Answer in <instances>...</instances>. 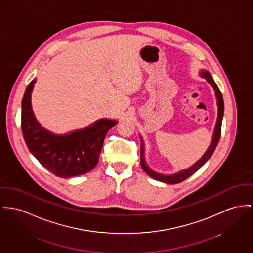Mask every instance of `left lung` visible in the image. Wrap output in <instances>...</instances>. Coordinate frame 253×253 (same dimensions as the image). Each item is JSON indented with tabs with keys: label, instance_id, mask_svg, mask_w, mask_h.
Segmentation results:
<instances>
[{
	"label": "left lung",
	"instance_id": "obj_1",
	"mask_svg": "<svg viewBox=\"0 0 253 253\" xmlns=\"http://www.w3.org/2000/svg\"><path fill=\"white\" fill-rule=\"evenodd\" d=\"M201 77L205 79L210 85L214 88L215 90V94L217 97V102H218V119H217V123H216V126H215V130H214V134L212 138V142L208 148V150L205 152V153L202 156V158L197 161L193 166H191L190 168L186 169L183 170H180L174 174H161L158 173L156 171H153L152 169L149 168L148 165L146 164V161L144 159V142L142 137H140L141 140V152H140V156H141V167L142 169L151 176L152 178H154L155 180L161 181V182H165L167 184H176V183H180L183 180L187 179L189 176H191L192 174H194L199 169L202 168L204 165V163L212 156V154L215 152L218 143L219 141V137H220V132H221V122H222V117H223V110H224V104H223V99H222V95L219 91V87L216 84V83L214 82L211 74L206 71V70H202L200 73Z\"/></svg>",
	"mask_w": 253,
	"mask_h": 253
}]
</instances>
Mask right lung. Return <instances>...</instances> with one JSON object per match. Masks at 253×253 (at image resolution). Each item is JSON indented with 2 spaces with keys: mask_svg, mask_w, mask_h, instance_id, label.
<instances>
[{
  "mask_svg": "<svg viewBox=\"0 0 253 253\" xmlns=\"http://www.w3.org/2000/svg\"><path fill=\"white\" fill-rule=\"evenodd\" d=\"M35 80L28 85L22 100V132L30 152L54 175L69 178L84 174L99 162L107 131L115 120L101 119L83 129L67 134H54L44 128L34 117L32 92Z\"/></svg>",
  "mask_w": 253,
  "mask_h": 253,
  "instance_id": "obj_1",
  "label": "right lung"
}]
</instances>
